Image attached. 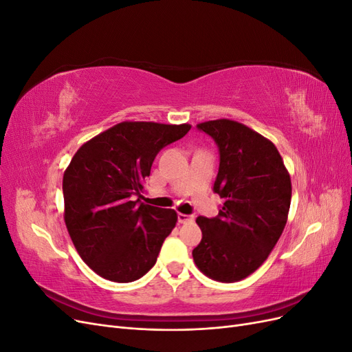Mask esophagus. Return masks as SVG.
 <instances>
[{
	"label": "esophagus",
	"instance_id": "obj_1",
	"mask_svg": "<svg viewBox=\"0 0 352 352\" xmlns=\"http://www.w3.org/2000/svg\"><path fill=\"white\" fill-rule=\"evenodd\" d=\"M177 220H179V223L192 221V220H194V216H188V214H182V212H179V214H177Z\"/></svg>",
	"mask_w": 352,
	"mask_h": 352
}]
</instances>
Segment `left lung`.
<instances>
[{
    "label": "left lung",
    "instance_id": "obj_1",
    "mask_svg": "<svg viewBox=\"0 0 352 352\" xmlns=\"http://www.w3.org/2000/svg\"><path fill=\"white\" fill-rule=\"evenodd\" d=\"M219 146L216 194L219 216L197 219L202 239L194 248L197 267L217 282L247 278L269 257L289 212L291 176L272 141L235 120L198 123Z\"/></svg>",
    "mask_w": 352,
    "mask_h": 352
}]
</instances>
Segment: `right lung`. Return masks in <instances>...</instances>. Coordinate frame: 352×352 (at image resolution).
I'll list each match as a JSON object with an SVG mask.
<instances>
[{
  "mask_svg": "<svg viewBox=\"0 0 352 352\" xmlns=\"http://www.w3.org/2000/svg\"><path fill=\"white\" fill-rule=\"evenodd\" d=\"M189 129L188 123L122 122L73 155L63 176L66 228L82 260L101 278L133 282L155 264L177 214L140 198L155 155Z\"/></svg>",
  "mask_w": 352,
  "mask_h": 352,
  "instance_id": "1",
  "label": "right lung"
}]
</instances>
